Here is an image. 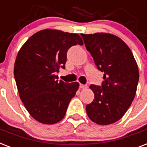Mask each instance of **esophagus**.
I'll return each mask as SVG.
<instances>
[{
    "label": "esophagus",
    "instance_id": "1",
    "mask_svg": "<svg viewBox=\"0 0 147 147\" xmlns=\"http://www.w3.org/2000/svg\"><path fill=\"white\" fill-rule=\"evenodd\" d=\"M87 86L86 85H84V84H80V89H86Z\"/></svg>",
    "mask_w": 147,
    "mask_h": 147
}]
</instances>
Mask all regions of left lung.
<instances>
[{"mask_svg":"<svg viewBox=\"0 0 147 147\" xmlns=\"http://www.w3.org/2000/svg\"><path fill=\"white\" fill-rule=\"evenodd\" d=\"M80 35L97 69L104 73L100 86H90L94 99L86 106V113L97 124H111L122 118L135 97L139 81L137 63L120 37L107 33Z\"/></svg>","mask_w":147,"mask_h":147,"instance_id":"1","label":"left lung"}]
</instances>
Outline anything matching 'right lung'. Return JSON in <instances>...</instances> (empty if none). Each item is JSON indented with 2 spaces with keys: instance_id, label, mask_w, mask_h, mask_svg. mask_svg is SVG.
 Returning a JSON list of instances; mask_svg holds the SVG:
<instances>
[{
  "instance_id": "right-lung-1",
  "label": "right lung",
  "mask_w": 147,
  "mask_h": 147,
  "mask_svg": "<svg viewBox=\"0 0 147 147\" xmlns=\"http://www.w3.org/2000/svg\"><path fill=\"white\" fill-rule=\"evenodd\" d=\"M83 45L77 34L61 30H40L21 47L13 74L20 100L30 116L44 124L63 119L79 83L58 81L60 68H65L70 47Z\"/></svg>"
}]
</instances>
